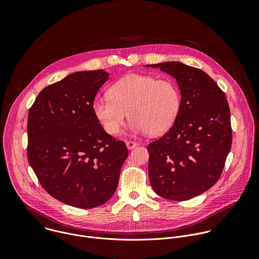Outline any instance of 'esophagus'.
<instances>
[{
  "label": "esophagus",
  "mask_w": 259,
  "mask_h": 259,
  "mask_svg": "<svg viewBox=\"0 0 259 259\" xmlns=\"http://www.w3.org/2000/svg\"><path fill=\"white\" fill-rule=\"evenodd\" d=\"M126 145L128 147V150H132V149H134V147H136L138 145V143L135 142V141H132V140H128V141H126Z\"/></svg>",
  "instance_id": "esophagus-1"
}]
</instances>
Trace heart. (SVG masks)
Returning <instances> with one entry per match:
<instances>
[{
	"mask_svg": "<svg viewBox=\"0 0 259 259\" xmlns=\"http://www.w3.org/2000/svg\"><path fill=\"white\" fill-rule=\"evenodd\" d=\"M108 93L94 98L92 110L109 135L120 133L128 112L133 129L151 135L166 132L179 113L180 92L171 79L133 73L117 81Z\"/></svg>",
	"mask_w": 259,
	"mask_h": 259,
	"instance_id": "obj_1",
	"label": "heart"
}]
</instances>
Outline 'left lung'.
Wrapping results in <instances>:
<instances>
[{"label":"left lung","mask_w":259,"mask_h":259,"mask_svg":"<svg viewBox=\"0 0 259 259\" xmlns=\"http://www.w3.org/2000/svg\"><path fill=\"white\" fill-rule=\"evenodd\" d=\"M145 66L169 73L181 94L173 126L147 145L152 188L168 200H190L223 173L233 140L227 96L202 69L178 61Z\"/></svg>","instance_id":"obj_1"}]
</instances>
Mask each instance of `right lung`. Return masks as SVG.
Instances as JSON below:
<instances>
[{"mask_svg":"<svg viewBox=\"0 0 259 259\" xmlns=\"http://www.w3.org/2000/svg\"><path fill=\"white\" fill-rule=\"evenodd\" d=\"M108 76L103 69L73 72L44 88L28 112L30 167L49 195L77 208L112 198L128 157L125 142L107 134L92 110Z\"/></svg>","mask_w":259,"mask_h":259,"instance_id":"1","label":"right lung"}]
</instances>
